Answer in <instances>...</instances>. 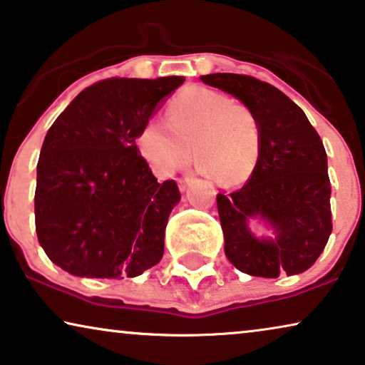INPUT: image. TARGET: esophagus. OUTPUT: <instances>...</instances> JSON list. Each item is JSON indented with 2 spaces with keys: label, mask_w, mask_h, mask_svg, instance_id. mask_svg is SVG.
<instances>
[{
  "label": "esophagus",
  "mask_w": 365,
  "mask_h": 365,
  "mask_svg": "<svg viewBox=\"0 0 365 365\" xmlns=\"http://www.w3.org/2000/svg\"><path fill=\"white\" fill-rule=\"evenodd\" d=\"M191 182H192V178H179L178 179V186H179V189H181V191H186L187 186Z\"/></svg>",
  "instance_id": "esophagus-1"
}]
</instances>
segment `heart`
Wrapping results in <instances>:
<instances>
[{
	"label": "heart",
	"instance_id": "heart-1",
	"mask_svg": "<svg viewBox=\"0 0 365 365\" xmlns=\"http://www.w3.org/2000/svg\"><path fill=\"white\" fill-rule=\"evenodd\" d=\"M168 123L148 118L136 134L141 156L158 176H173L194 159L219 182L236 184L251 176L261 154V129L246 104L211 88L192 86L174 96Z\"/></svg>",
	"mask_w": 365,
	"mask_h": 365
}]
</instances>
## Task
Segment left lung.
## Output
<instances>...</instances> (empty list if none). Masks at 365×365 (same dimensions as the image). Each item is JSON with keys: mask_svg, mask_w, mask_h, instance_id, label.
Listing matches in <instances>:
<instances>
[{"mask_svg": "<svg viewBox=\"0 0 365 365\" xmlns=\"http://www.w3.org/2000/svg\"><path fill=\"white\" fill-rule=\"evenodd\" d=\"M201 81L251 108L261 129V154L239 189L217 194L224 252L241 272L257 277L307 271L332 232L331 181L322 139L286 94L246 74L214 73ZM261 217L277 232L259 240L248 219Z\"/></svg>", "mask_w": 365, "mask_h": 365, "instance_id": "8db88e82", "label": "left lung"}]
</instances>
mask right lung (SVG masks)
<instances>
[{"label":"right lung","instance_id":"1","mask_svg":"<svg viewBox=\"0 0 365 365\" xmlns=\"http://www.w3.org/2000/svg\"><path fill=\"white\" fill-rule=\"evenodd\" d=\"M184 76L109 78L83 89L44 138L34 217L46 256L79 277H136L164 254V231L181 199L158 182L136 146Z\"/></svg>","mask_w":365,"mask_h":365}]
</instances>
